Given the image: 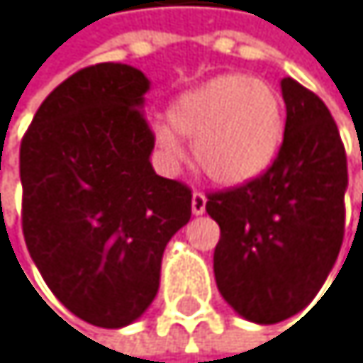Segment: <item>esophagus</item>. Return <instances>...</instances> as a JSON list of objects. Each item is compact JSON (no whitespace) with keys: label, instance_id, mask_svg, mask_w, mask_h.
<instances>
[{"label":"esophagus","instance_id":"34e87169","mask_svg":"<svg viewBox=\"0 0 363 363\" xmlns=\"http://www.w3.org/2000/svg\"><path fill=\"white\" fill-rule=\"evenodd\" d=\"M191 211H194V215H202L206 211V196L202 191H194V196H191Z\"/></svg>","mask_w":363,"mask_h":363}]
</instances>
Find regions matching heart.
<instances>
[{
	"label": "heart",
	"instance_id": "b5f03b06",
	"mask_svg": "<svg viewBox=\"0 0 363 363\" xmlns=\"http://www.w3.org/2000/svg\"><path fill=\"white\" fill-rule=\"evenodd\" d=\"M169 125L155 138L169 161L183 159L178 135L194 140V159L219 185H243L260 176L284 140V103L264 79L241 72L217 74L180 94L169 107Z\"/></svg>",
	"mask_w": 363,
	"mask_h": 363
}]
</instances>
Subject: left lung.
Returning <instances> with one entry per match:
<instances>
[{
  "mask_svg": "<svg viewBox=\"0 0 363 363\" xmlns=\"http://www.w3.org/2000/svg\"><path fill=\"white\" fill-rule=\"evenodd\" d=\"M284 140L254 180L208 194L219 223L213 269L221 297L243 318L273 325L320 291L345 239L347 152L327 105L281 79Z\"/></svg>",
  "mask_w": 363,
  "mask_h": 363,
  "instance_id": "1",
  "label": "left lung"
}]
</instances>
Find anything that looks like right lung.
Segmentation results:
<instances>
[{
  "label": "right lung",
  "instance_id": "1",
  "mask_svg": "<svg viewBox=\"0 0 363 363\" xmlns=\"http://www.w3.org/2000/svg\"><path fill=\"white\" fill-rule=\"evenodd\" d=\"M142 70H77L38 107L18 152L21 223L51 293L82 320L124 327L159 291L167 241L191 217V189L155 174Z\"/></svg>",
  "mask_w": 363,
  "mask_h": 363
}]
</instances>
